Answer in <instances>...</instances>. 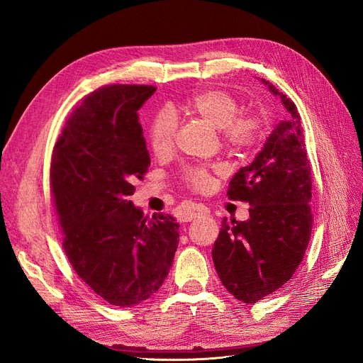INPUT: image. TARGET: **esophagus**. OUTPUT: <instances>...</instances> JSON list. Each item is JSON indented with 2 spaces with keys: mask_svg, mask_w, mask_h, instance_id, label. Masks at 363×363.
Masks as SVG:
<instances>
[{
  "mask_svg": "<svg viewBox=\"0 0 363 363\" xmlns=\"http://www.w3.org/2000/svg\"><path fill=\"white\" fill-rule=\"evenodd\" d=\"M200 215H206L204 208H203L201 206H191V207H188V208H186V211L183 212L182 219H183V223H188V221H192L194 218L200 216Z\"/></svg>",
  "mask_w": 363,
  "mask_h": 363,
  "instance_id": "obj_1",
  "label": "esophagus"
}]
</instances>
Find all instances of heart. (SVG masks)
I'll list each match as a JSON object with an SVG mask.
<instances>
[{
	"label": "heart",
	"mask_w": 363,
	"mask_h": 363,
	"mask_svg": "<svg viewBox=\"0 0 363 363\" xmlns=\"http://www.w3.org/2000/svg\"><path fill=\"white\" fill-rule=\"evenodd\" d=\"M189 116L218 128L223 144L233 151H244L255 147L262 138V119L255 113H239L238 98L224 89H203L194 92L180 104ZM177 123L160 112L151 121L148 139L151 151L156 156H167L174 148ZM182 180L194 191H206L211 186L208 167H188L182 171Z\"/></svg>",
	"instance_id": "obj_1"
}]
</instances>
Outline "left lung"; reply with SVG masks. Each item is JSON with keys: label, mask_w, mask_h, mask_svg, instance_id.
Masks as SVG:
<instances>
[{"label": "left lung", "mask_w": 363, "mask_h": 363, "mask_svg": "<svg viewBox=\"0 0 363 363\" xmlns=\"http://www.w3.org/2000/svg\"><path fill=\"white\" fill-rule=\"evenodd\" d=\"M281 98L288 119L272 130L262 151L230 180V200L245 201L250 219H223L212 248L218 277L239 301L256 303L288 283L301 263L312 233V174L301 116Z\"/></svg>", "instance_id": "1"}]
</instances>
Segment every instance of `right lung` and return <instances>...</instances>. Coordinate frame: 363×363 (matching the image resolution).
<instances>
[{"mask_svg": "<svg viewBox=\"0 0 363 363\" xmlns=\"http://www.w3.org/2000/svg\"><path fill=\"white\" fill-rule=\"evenodd\" d=\"M157 87L111 84L77 104L51 155L50 189L74 271L108 304L130 307L167 279L179 244L171 215L128 200L150 155L138 111Z\"/></svg>", "mask_w": 363, "mask_h": 363, "instance_id": "obj_1", "label": "right lung"}]
</instances>
